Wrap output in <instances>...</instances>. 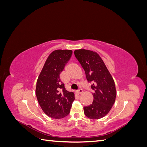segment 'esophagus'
I'll return each mask as SVG.
<instances>
[{"label":"esophagus","instance_id":"1","mask_svg":"<svg viewBox=\"0 0 147 147\" xmlns=\"http://www.w3.org/2000/svg\"><path fill=\"white\" fill-rule=\"evenodd\" d=\"M77 92L78 93V94H82V93L83 92V90H82V89H80V90H78L77 91Z\"/></svg>","mask_w":147,"mask_h":147}]
</instances>
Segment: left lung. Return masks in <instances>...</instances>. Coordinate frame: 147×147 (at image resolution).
Segmentation results:
<instances>
[{
	"label": "left lung",
	"mask_w": 147,
	"mask_h": 147,
	"mask_svg": "<svg viewBox=\"0 0 147 147\" xmlns=\"http://www.w3.org/2000/svg\"><path fill=\"white\" fill-rule=\"evenodd\" d=\"M76 58L84 70L94 100L90 105L84 107V113L92 119L105 117L112 109L116 99L117 91L113 78L97 53L85 49L74 51Z\"/></svg>",
	"instance_id": "1"
}]
</instances>
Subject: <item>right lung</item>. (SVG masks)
<instances>
[{"instance_id":"right-lung-1","label":"right lung","mask_w":147,"mask_h":147,"mask_svg":"<svg viewBox=\"0 0 147 147\" xmlns=\"http://www.w3.org/2000/svg\"><path fill=\"white\" fill-rule=\"evenodd\" d=\"M70 50H56L48 56L37 81L35 94L43 112L54 119L70 113L75 99L73 92L67 91L59 75L72 56Z\"/></svg>"}]
</instances>
